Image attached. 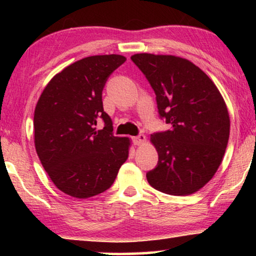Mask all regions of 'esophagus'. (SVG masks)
<instances>
[{
    "instance_id": "esophagus-1",
    "label": "esophagus",
    "mask_w": 256,
    "mask_h": 256,
    "mask_svg": "<svg viewBox=\"0 0 256 256\" xmlns=\"http://www.w3.org/2000/svg\"><path fill=\"white\" fill-rule=\"evenodd\" d=\"M146 135L144 134H140L138 136H135V138H132V142H134L135 146H141L143 143L146 142Z\"/></svg>"
}]
</instances>
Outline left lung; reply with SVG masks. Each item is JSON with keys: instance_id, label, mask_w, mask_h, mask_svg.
<instances>
[{"instance_id": "obj_1", "label": "left lung", "mask_w": 256, "mask_h": 256, "mask_svg": "<svg viewBox=\"0 0 256 256\" xmlns=\"http://www.w3.org/2000/svg\"><path fill=\"white\" fill-rule=\"evenodd\" d=\"M132 60L155 90L160 116L171 126L150 136L158 163L146 174L148 183L163 194H194L212 180L225 155L230 138L225 100L188 59L136 54Z\"/></svg>"}]
</instances>
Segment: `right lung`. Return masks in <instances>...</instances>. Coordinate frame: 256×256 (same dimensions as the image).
<instances>
[{
    "label": "right lung",
    "instance_id": "obj_1",
    "mask_svg": "<svg viewBox=\"0 0 256 256\" xmlns=\"http://www.w3.org/2000/svg\"><path fill=\"white\" fill-rule=\"evenodd\" d=\"M126 62L120 54L90 56L52 78L34 108V146L54 184L79 199L112 186L128 158L130 140L113 135L102 106L108 76ZM102 118L105 127L98 131Z\"/></svg>",
    "mask_w": 256,
    "mask_h": 256
}]
</instances>
